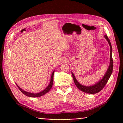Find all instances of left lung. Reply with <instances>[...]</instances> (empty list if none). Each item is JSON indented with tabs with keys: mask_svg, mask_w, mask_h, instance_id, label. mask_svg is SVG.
<instances>
[{
	"mask_svg": "<svg viewBox=\"0 0 123 123\" xmlns=\"http://www.w3.org/2000/svg\"><path fill=\"white\" fill-rule=\"evenodd\" d=\"M104 37L107 40L108 43L110 48V63L109 66L108 67L106 72L104 74V76L102 78L98 83L94 84L92 86H84L80 84L79 81H78L75 78V75H74V74L72 72H71L72 77L73 79L74 82L75 83L76 87L79 88L80 90L81 91L84 92L85 93L89 94H95L96 93H98L99 91L102 90V89L105 86L106 84H107L108 80H109L110 76L111 75L113 71V59H112V46H111V44L110 43V41L107 35L104 36Z\"/></svg>",
	"mask_w": 123,
	"mask_h": 123,
	"instance_id": "1",
	"label": "left lung"
}]
</instances>
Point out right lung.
Masks as SVG:
<instances>
[{"label":"right lung","mask_w":123,"mask_h":123,"mask_svg":"<svg viewBox=\"0 0 123 123\" xmlns=\"http://www.w3.org/2000/svg\"><path fill=\"white\" fill-rule=\"evenodd\" d=\"M55 70H54L52 73V75H51V79H50V83L48 85V86L43 90V91H40L38 93H31V92H29L27 91H25V90H24L23 89H22L21 88H20L16 84V85L17 86L18 88H19V90L21 91V92L22 93H23L27 96H29V97H31V98H37V97H40L41 96H43L44 94H46L47 92H49L50 89H51L52 87L53 86V75H54V73Z\"/></svg>","instance_id":"right-lung-1"}]
</instances>
